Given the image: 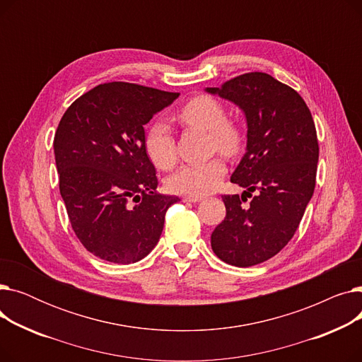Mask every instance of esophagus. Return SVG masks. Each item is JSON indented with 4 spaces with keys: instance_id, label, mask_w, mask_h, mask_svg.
Segmentation results:
<instances>
[{
    "instance_id": "1",
    "label": "esophagus",
    "mask_w": 362,
    "mask_h": 362,
    "mask_svg": "<svg viewBox=\"0 0 362 362\" xmlns=\"http://www.w3.org/2000/svg\"><path fill=\"white\" fill-rule=\"evenodd\" d=\"M202 199H204L202 197H194V195H187L183 198V201H186V202H199Z\"/></svg>"
}]
</instances>
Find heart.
<instances>
[{"instance_id":"b5f03b06","label":"heart","mask_w":362,"mask_h":362,"mask_svg":"<svg viewBox=\"0 0 362 362\" xmlns=\"http://www.w3.org/2000/svg\"><path fill=\"white\" fill-rule=\"evenodd\" d=\"M177 119L185 126L210 133L211 148L224 156H236L243 145V132L232 120H227L226 107L210 95H198L179 111ZM145 149L149 160L161 170H170L177 161L176 141L165 123H154L145 135ZM226 173L221 158L182 165L171 175L167 185L171 192L202 197L218 187Z\"/></svg>"}]
</instances>
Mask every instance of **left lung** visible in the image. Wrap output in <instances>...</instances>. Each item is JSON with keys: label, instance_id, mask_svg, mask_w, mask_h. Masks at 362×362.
I'll return each instance as SVG.
<instances>
[{"label": "left lung", "instance_id": "left-lung-1", "mask_svg": "<svg viewBox=\"0 0 362 362\" xmlns=\"http://www.w3.org/2000/svg\"><path fill=\"white\" fill-rule=\"evenodd\" d=\"M206 92L235 103L248 124L246 152L230 177L246 191L221 197L226 217L211 248L227 264L251 267L279 254L305 213L318 163L315 124L300 95L267 73H245ZM246 196L253 199L243 207Z\"/></svg>", "mask_w": 362, "mask_h": 362}]
</instances>
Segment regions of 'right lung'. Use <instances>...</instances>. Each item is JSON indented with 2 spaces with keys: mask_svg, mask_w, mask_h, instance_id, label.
<instances>
[{
  "mask_svg": "<svg viewBox=\"0 0 362 362\" xmlns=\"http://www.w3.org/2000/svg\"><path fill=\"white\" fill-rule=\"evenodd\" d=\"M179 95L110 82L63 114L54 136L60 194L76 236L95 257L130 264L157 245L179 198L157 192L144 126Z\"/></svg>",
  "mask_w": 362,
  "mask_h": 362,
  "instance_id": "1",
  "label": "right lung"
}]
</instances>
